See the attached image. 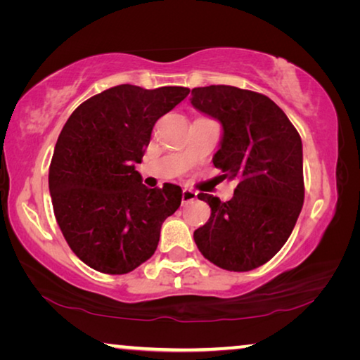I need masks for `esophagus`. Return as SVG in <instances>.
<instances>
[{"mask_svg":"<svg viewBox=\"0 0 360 360\" xmlns=\"http://www.w3.org/2000/svg\"><path fill=\"white\" fill-rule=\"evenodd\" d=\"M197 198V192L192 191V188H182V205H186L188 202H193Z\"/></svg>","mask_w":360,"mask_h":360,"instance_id":"esophagus-1","label":"esophagus"}]
</instances>
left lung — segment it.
<instances>
[{"label":"left lung","mask_w":360,"mask_h":360,"mask_svg":"<svg viewBox=\"0 0 360 360\" xmlns=\"http://www.w3.org/2000/svg\"><path fill=\"white\" fill-rule=\"evenodd\" d=\"M191 105L221 122L222 136L212 163L224 178L236 181L233 198L225 203L198 193L211 216L193 231L195 245L224 270H254L284 246L302 211L300 135L275 101L251 90L197 87Z\"/></svg>","instance_id":"8db88e82"}]
</instances>
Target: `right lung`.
Segmentation results:
<instances>
[{
    "mask_svg": "<svg viewBox=\"0 0 360 360\" xmlns=\"http://www.w3.org/2000/svg\"><path fill=\"white\" fill-rule=\"evenodd\" d=\"M186 87L122 84L84 101L66 120L49 168L53 212L85 265L125 275L155 252L160 229L182 191L149 188L135 169L155 122L186 98Z\"/></svg>",
    "mask_w": 360,
    "mask_h": 360,
    "instance_id": "obj_1",
    "label": "right lung"
}]
</instances>
